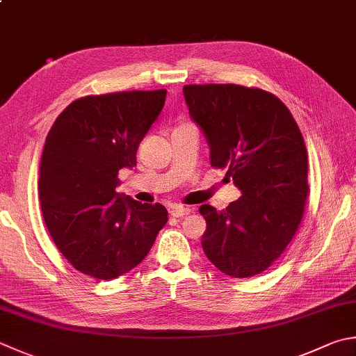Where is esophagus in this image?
I'll list each match as a JSON object with an SVG mask.
<instances>
[{
  "mask_svg": "<svg viewBox=\"0 0 356 356\" xmlns=\"http://www.w3.org/2000/svg\"><path fill=\"white\" fill-rule=\"evenodd\" d=\"M170 213H172L173 217L181 218V217H184V216H189V213H191V209H189V207L177 206V207H173V209L170 211Z\"/></svg>",
  "mask_w": 356,
  "mask_h": 356,
  "instance_id": "34e87169",
  "label": "esophagus"
}]
</instances>
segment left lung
I'll return each instance as SVG.
<instances>
[{
	"instance_id": "left-lung-1",
	"label": "left lung",
	"mask_w": 356,
	"mask_h": 356,
	"mask_svg": "<svg viewBox=\"0 0 356 356\" xmlns=\"http://www.w3.org/2000/svg\"><path fill=\"white\" fill-rule=\"evenodd\" d=\"M189 115L209 145L212 167H227L241 197L223 211L200 206L203 251L231 277H252L276 261L296 234L308 195L307 149L280 100L240 85H184Z\"/></svg>"
}]
</instances>
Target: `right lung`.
<instances>
[{
    "instance_id": "right-lung-1",
    "label": "right lung",
    "mask_w": 356,
    "mask_h": 356,
    "mask_svg": "<svg viewBox=\"0 0 356 356\" xmlns=\"http://www.w3.org/2000/svg\"><path fill=\"white\" fill-rule=\"evenodd\" d=\"M165 90L74 100L46 136L38 193L54 243L77 271L111 280L145 259L167 223L163 204L116 192L120 169L161 115Z\"/></svg>"
}]
</instances>
